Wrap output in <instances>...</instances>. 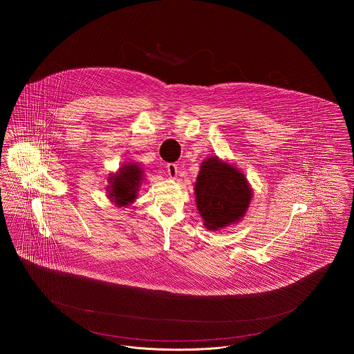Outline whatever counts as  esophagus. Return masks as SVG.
Returning a JSON list of instances; mask_svg holds the SVG:
<instances>
[{"label": "esophagus", "mask_w": 354, "mask_h": 354, "mask_svg": "<svg viewBox=\"0 0 354 354\" xmlns=\"http://www.w3.org/2000/svg\"><path fill=\"white\" fill-rule=\"evenodd\" d=\"M166 169H167V174H169V177H170V178H177V176H178L177 165H174V163H169V165L166 166Z\"/></svg>", "instance_id": "1"}]
</instances>
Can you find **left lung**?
Returning <instances> with one entry per match:
<instances>
[{
    "label": "left lung",
    "instance_id": "1",
    "mask_svg": "<svg viewBox=\"0 0 354 354\" xmlns=\"http://www.w3.org/2000/svg\"><path fill=\"white\" fill-rule=\"evenodd\" d=\"M252 196V188L239 167L219 156H209L201 163L195 198L205 229L219 232L239 223L245 216Z\"/></svg>",
    "mask_w": 354,
    "mask_h": 354
}]
</instances>
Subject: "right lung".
I'll use <instances>...</instances> for the list:
<instances>
[{
  "mask_svg": "<svg viewBox=\"0 0 354 354\" xmlns=\"http://www.w3.org/2000/svg\"><path fill=\"white\" fill-rule=\"evenodd\" d=\"M145 180V170L136 162L124 163L115 173L107 177V199L115 207H128L138 199L140 185Z\"/></svg>",
  "mask_w": 354,
  "mask_h": 354,
  "instance_id": "1",
  "label": "right lung"
}]
</instances>
